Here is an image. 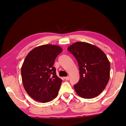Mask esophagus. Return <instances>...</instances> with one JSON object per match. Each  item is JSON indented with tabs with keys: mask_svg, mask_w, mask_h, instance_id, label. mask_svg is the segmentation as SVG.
<instances>
[{
	"mask_svg": "<svg viewBox=\"0 0 126 126\" xmlns=\"http://www.w3.org/2000/svg\"><path fill=\"white\" fill-rule=\"evenodd\" d=\"M64 79L66 80H69V76H66V77H64Z\"/></svg>",
	"mask_w": 126,
	"mask_h": 126,
	"instance_id": "34e87169",
	"label": "esophagus"
}]
</instances>
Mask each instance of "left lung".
I'll return each instance as SVG.
<instances>
[{"mask_svg":"<svg viewBox=\"0 0 126 126\" xmlns=\"http://www.w3.org/2000/svg\"><path fill=\"white\" fill-rule=\"evenodd\" d=\"M67 50L74 56L79 66L80 80L74 86L76 93L86 99L99 95L110 79V63L104 52L85 42H76Z\"/></svg>","mask_w":126,"mask_h":126,"instance_id":"obj_1","label":"left lung"}]
</instances>
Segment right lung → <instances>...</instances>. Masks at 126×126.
I'll use <instances>...</instances> for the list:
<instances>
[{"label":"right lung","mask_w":126,"mask_h":126,"mask_svg":"<svg viewBox=\"0 0 126 126\" xmlns=\"http://www.w3.org/2000/svg\"><path fill=\"white\" fill-rule=\"evenodd\" d=\"M62 51L60 46L47 44L34 48L24 59L21 67L22 82L34 100L47 103L58 95L62 80L57 76L53 65Z\"/></svg>","instance_id":"1"}]
</instances>
